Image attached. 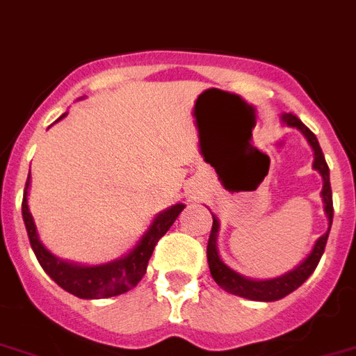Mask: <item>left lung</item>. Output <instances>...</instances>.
Here are the masks:
<instances>
[{"instance_id": "obj_1", "label": "left lung", "mask_w": 356, "mask_h": 356, "mask_svg": "<svg viewBox=\"0 0 356 356\" xmlns=\"http://www.w3.org/2000/svg\"><path fill=\"white\" fill-rule=\"evenodd\" d=\"M282 122L286 123V125H289V127L298 129V131L307 138V142H309V145L313 147V151H315L313 167L322 175V180H324L322 200H324V209L325 214H327V220H330L331 229V224H333V193H331L330 184V167L325 163L324 152L320 149L318 140H316L315 134L305 127L300 120L296 118L295 114H282ZM218 229V218L213 214V229H211L209 242H207V262H209L211 277L214 278V282H216L222 289L231 293V295L242 296V298H249V300L258 302L280 300V298L287 296L295 289H298V287L311 277V273L315 271L316 266H318L320 258L324 254L325 243H327V236H330V229H327V233L322 234V236L316 240L315 248L309 252V257L305 258L300 266H296L293 271L286 273V275H282V277L278 278H271V280H252V278H245L242 277V275H238L236 271H233L231 267H227L222 262V258H220L218 254V249H216Z\"/></svg>"}]
</instances>
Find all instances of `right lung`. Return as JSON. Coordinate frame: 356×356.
I'll use <instances>...</instances> for the list:
<instances>
[{"label":"right lung","mask_w":356,"mask_h":356,"mask_svg":"<svg viewBox=\"0 0 356 356\" xmlns=\"http://www.w3.org/2000/svg\"><path fill=\"white\" fill-rule=\"evenodd\" d=\"M29 185H31V172H29V178H26L25 193H23L22 213L32 251L36 254L40 266L45 269L47 275L58 286L63 287L70 295L85 298V300L118 296L122 293H127L132 287H136L138 282L142 280L143 275H145L147 264H149V258H151L152 251L156 248L158 240L169 231V227L175 224L178 214L185 207L184 204H176L158 214L151 227L147 229V233L143 234L142 240L136 243V248L132 249L127 257L114 260V262L102 264V266H78V264L65 262V260L54 257L40 242L36 224H34V218H32L31 211H29V202H26Z\"/></svg>","instance_id":"1"}]
</instances>
